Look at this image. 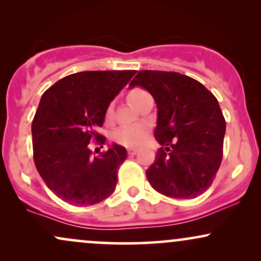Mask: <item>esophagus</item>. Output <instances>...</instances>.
<instances>
[{
  "label": "esophagus",
  "instance_id": "1",
  "mask_svg": "<svg viewBox=\"0 0 261 261\" xmlns=\"http://www.w3.org/2000/svg\"><path fill=\"white\" fill-rule=\"evenodd\" d=\"M137 152H139V149H137V148H127V153L130 154V155L136 154Z\"/></svg>",
  "mask_w": 261,
  "mask_h": 261
}]
</instances>
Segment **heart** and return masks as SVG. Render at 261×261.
Masks as SVG:
<instances>
[{
    "label": "heart",
    "mask_w": 261,
    "mask_h": 261,
    "mask_svg": "<svg viewBox=\"0 0 261 261\" xmlns=\"http://www.w3.org/2000/svg\"><path fill=\"white\" fill-rule=\"evenodd\" d=\"M146 91L141 88H135L133 91L128 92V100L130 103L135 106L136 101L139 100L141 95H143ZM113 113V104H110L107 109V116H110ZM148 126L145 124H136V125H127V126H122L115 131L114 134V139L118 143L126 147H137V146L142 145L148 136Z\"/></svg>",
    "instance_id": "obj_1"
}]
</instances>
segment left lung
Instances as JSON below:
<instances>
[{
  "label": "left lung",
  "mask_w": 261,
  "mask_h": 261,
  "mask_svg": "<svg viewBox=\"0 0 261 261\" xmlns=\"http://www.w3.org/2000/svg\"><path fill=\"white\" fill-rule=\"evenodd\" d=\"M128 86L145 88L157 104L154 137L162 147L146 170L151 187L174 199L201 195L223 154L226 121L216 97L178 72L140 71Z\"/></svg>",
  "instance_id": "8db88e82"
}]
</instances>
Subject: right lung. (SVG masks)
<instances>
[{"label":"right lung","instance_id":"1","mask_svg":"<svg viewBox=\"0 0 261 261\" xmlns=\"http://www.w3.org/2000/svg\"><path fill=\"white\" fill-rule=\"evenodd\" d=\"M136 71H83L58 81L41 97L32 122L34 163L47 188L64 201L89 206L115 190L118 168L126 160L122 146L92 157V140L107 109ZM103 147V146H101Z\"/></svg>","mask_w":261,"mask_h":261}]
</instances>
